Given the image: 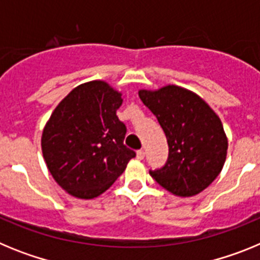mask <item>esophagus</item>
<instances>
[{
	"instance_id": "1",
	"label": "esophagus",
	"mask_w": 260,
	"mask_h": 260,
	"mask_svg": "<svg viewBox=\"0 0 260 260\" xmlns=\"http://www.w3.org/2000/svg\"><path fill=\"white\" fill-rule=\"evenodd\" d=\"M144 156H146V152H144V150L137 151V158H139V160H143Z\"/></svg>"
}]
</instances>
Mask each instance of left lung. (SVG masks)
<instances>
[{"label":"left lung","instance_id":"left-lung-1","mask_svg":"<svg viewBox=\"0 0 260 260\" xmlns=\"http://www.w3.org/2000/svg\"><path fill=\"white\" fill-rule=\"evenodd\" d=\"M139 98L157 118L168 141L165 165L153 180L178 197H192L213 182L224 167L228 139L217 114L203 99L178 86L141 89Z\"/></svg>","mask_w":260,"mask_h":260}]
</instances>
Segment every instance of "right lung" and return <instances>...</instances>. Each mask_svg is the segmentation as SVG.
<instances>
[{
  "instance_id": "1",
  "label": "right lung",
  "mask_w": 260,
  "mask_h": 260,
  "mask_svg": "<svg viewBox=\"0 0 260 260\" xmlns=\"http://www.w3.org/2000/svg\"><path fill=\"white\" fill-rule=\"evenodd\" d=\"M121 104V93L92 80L75 87L53 110L41 150L53 178L73 197L103 194L135 157L123 144L126 126L116 114Z\"/></svg>"
}]
</instances>
